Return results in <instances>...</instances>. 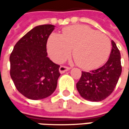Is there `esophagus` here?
<instances>
[{"label": "esophagus", "instance_id": "esophagus-1", "mask_svg": "<svg viewBox=\"0 0 129 129\" xmlns=\"http://www.w3.org/2000/svg\"><path fill=\"white\" fill-rule=\"evenodd\" d=\"M70 69V68L69 67H67V66H61L60 68H59V71H60V72L62 74V73H64L65 72H66V71H68V70H69Z\"/></svg>", "mask_w": 129, "mask_h": 129}]
</instances>
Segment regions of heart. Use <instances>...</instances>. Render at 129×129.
Here are the masks:
<instances>
[{"mask_svg": "<svg viewBox=\"0 0 129 129\" xmlns=\"http://www.w3.org/2000/svg\"><path fill=\"white\" fill-rule=\"evenodd\" d=\"M48 52L53 60L60 63L71 54L76 63L84 69L99 67L108 58L111 43L104 34L86 25L65 27L63 34H52L47 42Z\"/></svg>", "mask_w": 129, "mask_h": 129, "instance_id": "1", "label": "heart"}]
</instances>
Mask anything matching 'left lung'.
<instances>
[{"mask_svg": "<svg viewBox=\"0 0 129 129\" xmlns=\"http://www.w3.org/2000/svg\"><path fill=\"white\" fill-rule=\"evenodd\" d=\"M112 49L106 63L90 72H82L76 84L79 94L91 102H100L109 96L114 90L122 72L120 52L116 43L111 41Z\"/></svg>", "mask_w": 129, "mask_h": 129, "instance_id": "1", "label": "left lung"}]
</instances>
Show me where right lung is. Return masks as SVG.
Instances as JSON below:
<instances>
[{
  "instance_id": "1",
  "label": "right lung",
  "mask_w": 129,
  "mask_h": 129,
  "mask_svg": "<svg viewBox=\"0 0 129 129\" xmlns=\"http://www.w3.org/2000/svg\"><path fill=\"white\" fill-rule=\"evenodd\" d=\"M54 27L52 24L35 27L18 41L10 54L11 78L18 91L27 99L47 98L57 88L60 66L47 57L46 49Z\"/></svg>"
}]
</instances>
